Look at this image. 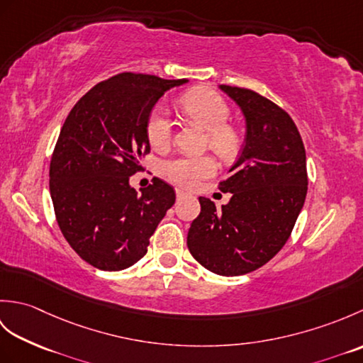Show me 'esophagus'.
Segmentation results:
<instances>
[{
	"label": "esophagus",
	"mask_w": 363,
	"mask_h": 363,
	"mask_svg": "<svg viewBox=\"0 0 363 363\" xmlns=\"http://www.w3.org/2000/svg\"><path fill=\"white\" fill-rule=\"evenodd\" d=\"M182 198H186V194H184L182 190H176V199H177V201H179V199H182Z\"/></svg>",
	"instance_id": "1"
}]
</instances>
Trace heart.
Masks as SVG:
<instances>
[{
    "label": "heart",
    "mask_w": 363,
    "mask_h": 363,
    "mask_svg": "<svg viewBox=\"0 0 363 363\" xmlns=\"http://www.w3.org/2000/svg\"><path fill=\"white\" fill-rule=\"evenodd\" d=\"M179 107L190 118L207 129L206 145L225 162H230L240 150L242 138L238 130L228 125L230 109L215 90L199 87L187 91L179 99ZM146 137L154 150H165L173 138V121L164 106H156L146 120ZM164 174L168 181L182 189L195 187L199 181L217 173V162L209 154L181 156L167 160Z\"/></svg>",
    "instance_id": "heart-1"
}]
</instances>
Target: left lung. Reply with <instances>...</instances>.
I'll use <instances>...</instances> for the list:
<instances>
[{
    "label": "left lung",
    "instance_id": "1",
    "mask_svg": "<svg viewBox=\"0 0 363 363\" xmlns=\"http://www.w3.org/2000/svg\"><path fill=\"white\" fill-rule=\"evenodd\" d=\"M220 89L240 106L246 138L229 177L218 184L233 196L221 209L199 196L187 246L209 272L240 276L265 265L289 240L307 194L306 150L279 106L250 89Z\"/></svg>",
    "mask_w": 363,
    "mask_h": 363
}]
</instances>
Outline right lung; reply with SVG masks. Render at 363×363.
Returning <instances> with one entry per match:
<instances>
[{
  "label": "right lung",
  "instance_id": "obj_1",
  "mask_svg": "<svg viewBox=\"0 0 363 363\" xmlns=\"http://www.w3.org/2000/svg\"><path fill=\"white\" fill-rule=\"evenodd\" d=\"M187 79L120 73L90 89L68 113L50 164V191L65 240L87 264L120 272L140 260L174 204L159 177L138 195L129 176L150 152L146 120L167 90Z\"/></svg>",
  "mask_w": 363,
  "mask_h": 363
}]
</instances>
